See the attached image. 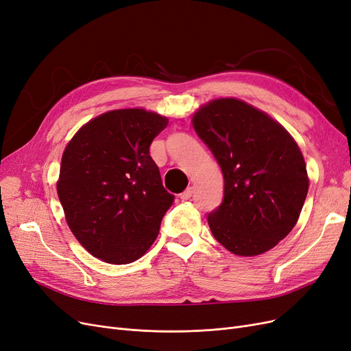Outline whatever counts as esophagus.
I'll return each mask as SVG.
<instances>
[{"mask_svg": "<svg viewBox=\"0 0 351 351\" xmlns=\"http://www.w3.org/2000/svg\"><path fill=\"white\" fill-rule=\"evenodd\" d=\"M192 192H193V188H192V186L186 188V189H185L182 193H180V199H184V201L189 199V198L192 197Z\"/></svg>", "mask_w": 351, "mask_h": 351, "instance_id": "obj_1", "label": "esophagus"}]
</instances>
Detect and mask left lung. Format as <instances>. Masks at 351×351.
I'll list each match as a JSON object with an SVG mask.
<instances>
[{
  "mask_svg": "<svg viewBox=\"0 0 351 351\" xmlns=\"http://www.w3.org/2000/svg\"><path fill=\"white\" fill-rule=\"evenodd\" d=\"M192 124L224 176V199L208 214L215 240L239 256L275 247L295 227L308 193L296 141L266 112L236 98L208 102Z\"/></svg>",
  "mask_w": 351,
  "mask_h": 351,
  "instance_id": "8db88e82",
  "label": "left lung"
}]
</instances>
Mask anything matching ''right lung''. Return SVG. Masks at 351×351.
<instances>
[{"mask_svg":"<svg viewBox=\"0 0 351 351\" xmlns=\"http://www.w3.org/2000/svg\"><path fill=\"white\" fill-rule=\"evenodd\" d=\"M167 123L143 108L108 111L64 149L59 201L73 236L94 257L132 263L158 237L175 195L163 188L150 145Z\"/></svg>","mask_w":351,"mask_h":351,"instance_id":"1","label":"right lung"}]
</instances>
